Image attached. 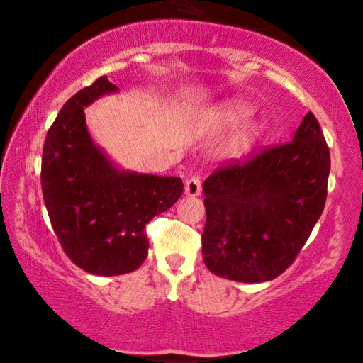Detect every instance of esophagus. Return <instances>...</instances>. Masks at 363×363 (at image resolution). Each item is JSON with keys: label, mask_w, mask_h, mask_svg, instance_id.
<instances>
[{"label": "esophagus", "mask_w": 363, "mask_h": 363, "mask_svg": "<svg viewBox=\"0 0 363 363\" xmlns=\"http://www.w3.org/2000/svg\"><path fill=\"white\" fill-rule=\"evenodd\" d=\"M185 193L188 196H196L201 193V182L198 177H191L186 180L185 185Z\"/></svg>", "instance_id": "esophagus-1"}]
</instances>
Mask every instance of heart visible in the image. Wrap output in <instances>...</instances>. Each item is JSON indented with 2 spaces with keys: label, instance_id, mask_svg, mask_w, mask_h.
I'll return each instance as SVG.
<instances>
[{
  "label": "heart",
  "instance_id": "obj_1",
  "mask_svg": "<svg viewBox=\"0 0 363 363\" xmlns=\"http://www.w3.org/2000/svg\"><path fill=\"white\" fill-rule=\"evenodd\" d=\"M250 113H251V108L247 107L246 104H228V106L221 108V111H218L216 121L223 123V125H231V123L242 121V118L250 116ZM255 135H256V130L255 128H251V130L245 132L240 137V143L246 145V143L251 142V138Z\"/></svg>",
  "mask_w": 363,
  "mask_h": 363
}]
</instances>
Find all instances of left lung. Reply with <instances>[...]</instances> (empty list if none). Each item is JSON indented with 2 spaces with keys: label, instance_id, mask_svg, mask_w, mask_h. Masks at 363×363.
<instances>
[{
  "label": "left lung",
  "instance_id": "obj_1",
  "mask_svg": "<svg viewBox=\"0 0 363 363\" xmlns=\"http://www.w3.org/2000/svg\"><path fill=\"white\" fill-rule=\"evenodd\" d=\"M330 152L312 112L291 142L255 148L205 180L203 261L238 282L271 281L296 261L325 206Z\"/></svg>",
  "mask_w": 363,
  "mask_h": 363
}]
</instances>
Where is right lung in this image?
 I'll return each instance as SVG.
<instances>
[{
	"label": "right lung",
	"mask_w": 363,
	"mask_h": 363,
	"mask_svg": "<svg viewBox=\"0 0 363 363\" xmlns=\"http://www.w3.org/2000/svg\"><path fill=\"white\" fill-rule=\"evenodd\" d=\"M117 87L102 76L64 104L43 148L41 186L52 230L74 264L97 276L138 269L147 223L182 196L178 177L121 172L94 145L84 107Z\"/></svg>",
	"instance_id": "1"
}]
</instances>
